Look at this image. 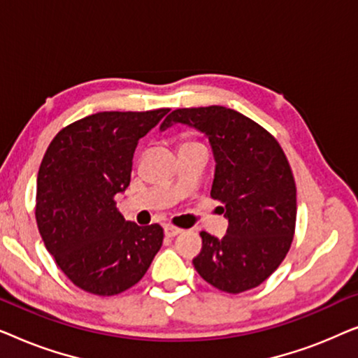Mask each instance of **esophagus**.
<instances>
[{
    "mask_svg": "<svg viewBox=\"0 0 358 358\" xmlns=\"http://www.w3.org/2000/svg\"><path fill=\"white\" fill-rule=\"evenodd\" d=\"M180 233V228H178V227H173V224H166L164 227V234L168 238H174L176 234H179Z\"/></svg>",
    "mask_w": 358,
    "mask_h": 358,
    "instance_id": "obj_1",
    "label": "esophagus"
}]
</instances>
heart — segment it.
Returning a JSON list of instances; mask_svg holds the SVG:
<instances>
[{
	"label": "heart",
	"mask_w": 358,
	"mask_h": 358,
	"mask_svg": "<svg viewBox=\"0 0 358 358\" xmlns=\"http://www.w3.org/2000/svg\"><path fill=\"white\" fill-rule=\"evenodd\" d=\"M185 143H192V141H185ZM185 143H182V145H185Z\"/></svg>",
	"instance_id": "b5f03b06"
}]
</instances>
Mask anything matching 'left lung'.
Listing matches in <instances>:
<instances>
[{
  "instance_id": "1",
  "label": "left lung",
  "mask_w": 358,
  "mask_h": 358,
  "mask_svg": "<svg viewBox=\"0 0 358 358\" xmlns=\"http://www.w3.org/2000/svg\"><path fill=\"white\" fill-rule=\"evenodd\" d=\"M194 127L215 156L212 199L228 218L222 239L200 233L194 267L210 285L241 293L267 280L285 259L296 223V185L282 146L266 129L223 106L176 109L159 129Z\"/></svg>"
}]
</instances>
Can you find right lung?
<instances>
[{
	"label": "right lung",
	"instance_id": "add662e5",
	"mask_svg": "<svg viewBox=\"0 0 358 358\" xmlns=\"http://www.w3.org/2000/svg\"><path fill=\"white\" fill-rule=\"evenodd\" d=\"M168 112H97L62 129L43 155L36 195L38 233L81 290L99 296L129 290L163 244L158 223L125 222L115 195L129 187L138 140Z\"/></svg>",
	"mask_w": 358,
	"mask_h": 358
}]
</instances>
